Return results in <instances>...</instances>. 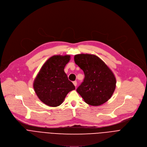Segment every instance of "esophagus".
I'll use <instances>...</instances> for the list:
<instances>
[{
	"mask_svg": "<svg viewBox=\"0 0 147 147\" xmlns=\"http://www.w3.org/2000/svg\"><path fill=\"white\" fill-rule=\"evenodd\" d=\"M73 84L75 85V86H76V85H77V82L76 81H74Z\"/></svg>",
	"mask_w": 147,
	"mask_h": 147,
	"instance_id": "obj_1",
	"label": "esophagus"
}]
</instances>
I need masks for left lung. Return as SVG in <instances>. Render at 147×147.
<instances>
[{
	"label": "left lung",
	"mask_w": 147,
	"mask_h": 147,
	"mask_svg": "<svg viewBox=\"0 0 147 147\" xmlns=\"http://www.w3.org/2000/svg\"><path fill=\"white\" fill-rule=\"evenodd\" d=\"M74 61L85 75L83 82L76 89L77 92L90 105L99 106L105 103L116 88V78L112 71L94 55H76Z\"/></svg>",
	"instance_id": "left-lung-1"
}]
</instances>
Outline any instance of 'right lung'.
Listing matches in <instances>:
<instances>
[{
  "mask_svg": "<svg viewBox=\"0 0 147 147\" xmlns=\"http://www.w3.org/2000/svg\"><path fill=\"white\" fill-rule=\"evenodd\" d=\"M70 55H54L42 66L33 82L38 97L48 106L60 105L70 91L75 89L69 81L64 68L71 59Z\"/></svg>",
  "mask_w": 147,
  "mask_h": 147,
  "instance_id": "add662e5",
  "label": "right lung"
}]
</instances>
